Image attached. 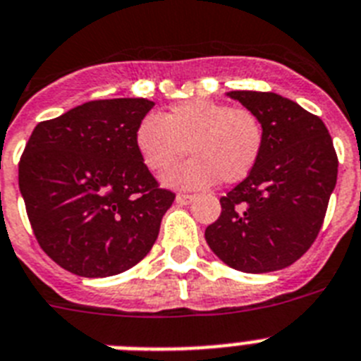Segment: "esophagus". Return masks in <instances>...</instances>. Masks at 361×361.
Returning a JSON list of instances; mask_svg holds the SVG:
<instances>
[{
	"label": "esophagus",
	"mask_w": 361,
	"mask_h": 361,
	"mask_svg": "<svg viewBox=\"0 0 361 361\" xmlns=\"http://www.w3.org/2000/svg\"><path fill=\"white\" fill-rule=\"evenodd\" d=\"M192 200H195V196H192V195H183V192H180V195L176 196V202H178V204H180V205H189L190 202H192Z\"/></svg>",
	"instance_id": "34e87169"
}]
</instances>
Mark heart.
I'll return each instance as SVG.
<instances>
[{"label":"heart","mask_w":361,"mask_h":361,"mask_svg":"<svg viewBox=\"0 0 361 361\" xmlns=\"http://www.w3.org/2000/svg\"><path fill=\"white\" fill-rule=\"evenodd\" d=\"M137 150L152 172H165L187 152L189 161L172 169L166 183L185 189L222 180L237 183L251 174L264 148V126L255 111L211 99L174 104L169 114H148L135 132Z\"/></svg>","instance_id":"obj_1"}]
</instances>
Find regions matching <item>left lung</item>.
I'll return each instance as SVG.
<instances>
[{"label": "left lung", "mask_w": 361, "mask_h": 361, "mask_svg": "<svg viewBox=\"0 0 361 361\" xmlns=\"http://www.w3.org/2000/svg\"><path fill=\"white\" fill-rule=\"evenodd\" d=\"M227 95L259 115L264 148L246 180L220 198L222 213L205 240L238 271H277L316 240L338 180V156L325 123L298 102L268 92Z\"/></svg>", "instance_id": "1"}]
</instances>
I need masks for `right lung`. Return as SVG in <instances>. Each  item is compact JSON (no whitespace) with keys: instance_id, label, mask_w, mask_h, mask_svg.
Segmentation results:
<instances>
[{"instance_id":"add662e5","label":"right lung","mask_w":361,"mask_h":361,"mask_svg":"<svg viewBox=\"0 0 361 361\" xmlns=\"http://www.w3.org/2000/svg\"><path fill=\"white\" fill-rule=\"evenodd\" d=\"M154 102L92 101L42 121L18 165L42 250L80 277L123 274L152 250L176 195L161 189L135 132Z\"/></svg>"}]
</instances>
